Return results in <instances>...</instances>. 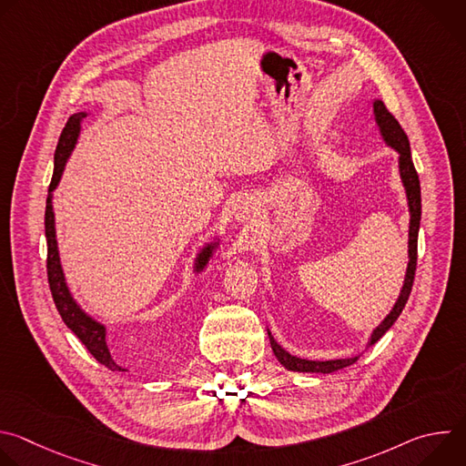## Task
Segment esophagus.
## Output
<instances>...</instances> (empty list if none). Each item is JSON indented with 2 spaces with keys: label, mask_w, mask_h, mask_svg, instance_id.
I'll return each mask as SVG.
<instances>
[{
  "label": "esophagus",
  "mask_w": 466,
  "mask_h": 466,
  "mask_svg": "<svg viewBox=\"0 0 466 466\" xmlns=\"http://www.w3.org/2000/svg\"><path fill=\"white\" fill-rule=\"evenodd\" d=\"M259 210V203L256 201V198H245V201H241L236 208V218L239 221H247L250 218H254Z\"/></svg>",
  "instance_id": "esophagus-1"
}]
</instances>
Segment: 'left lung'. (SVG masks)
Returning <instances> with one entry per match:
<instances>
[{
	"mask_svg": "<svg viewBox=\"0 0 466 466\" xmlns=\"http://www.w3.org/2000/svg\"><path fill=\"white\" fill-rule=\"evenodd\" d=\"M374 117L376 123L380 127L381 137L385 140L387 146H390L396 153H398V167H400V177L402 182L406 186V193H408V205H410V214H411V221H410V263H408V271H406V280L400 291V297H398L394 308L390 309V313L381 320V324L372 331L370 336V343L374 345L385 331L394 324V320L400 317L402 309L406 308V302L410 299L411 288H413V280H415V271H417V241H419V228H420V180L417 175V169L413 166V158H411V149H410V140L408 135L404 132V128L400 127V123L396 121V117L387 110V106L383 105V101L376 99L374 101ZM269 341H271V349L277 356V360L289 370L295 372H322V374H329L336 372L339 369H345L352 363L358 361V358H347V360H329V361H311V360H302L297 356H291L289 352H286L277 341L275 338L269 334Z\"/></svg>",
	"mask_w": 466,
	"mask_h": 466,
	"instance_id": "obj_1",
	"label": "left lung"
}]
</instances>
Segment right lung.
<instances>
[{
	"label": "right lung",
	"mask_w": 466,
	"mask_h": 466,
	"mask_svg": "<svg viewBox=\"0 0 466 466\" xmlns=\"http://www.w3.org/2000/svg\"><path fill=\"white\" fill-rule=\"evenodd\" d=\"M86 117V112H79L70 116L68 123L62 128L60 138L55 149V171H53V178L49 184V193H47V201H46V241H47V282H49V289H51V297L53 302L62 317V320L66 322L74 334L81 339V343L88 349V352L106 369L110 370H125L121 369L116 360L110 356L108 345H106V329L103 324H99L97 320H94L92 317H88L74 300V297L70 295L68 286H66L64 280V273L60 268V258H58V248H56V238H55V214H53V189L56 187L66 160H68L70 153L74 151L77 138H79V130H81V119ZM218 243H212L208 247L203 248V252L198 254L197 263H195V271H203L205 265L208 263L214 247Z\"/></svg>",
	"instance_id": "add662e5"
}]
</instances>
